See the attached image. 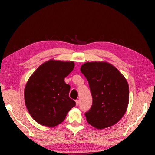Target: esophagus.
<instances>
[{
    "instance_id": "1",
    "label": "esophagus",
    "mask_w": 155,
    "mask_h": 155,
    "mask_svg": "<svg viewBox=\"0 0 155 155\" xmlns=\"http://www.w3.org/2000/svg\"><path fill=\"white\" fill-rule=\"evenodd\" d=\"M78 104H79V101H78V100H77V101H76V105L78 106Z\"/></svg>"
}]
</instances>
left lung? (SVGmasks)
<instances>
[{
  "instance_id": "1",
  "label": "left lung",
  "mask_w": 155,
  "mask_h": 155,
  "mask_svg": "<svg viewBox=\"0 0 155 155\" xmlns=\"http://www.w3.org/2000/svg\"><path fill=\"white\" fill-rule=\"evenodd\" d=\"M90 85L93 103L85 113L87 122L98 129L116 124L124 116L129 101L127 79L106 61L86 62L81 67Z\"/></svg>"
}]
</instances>
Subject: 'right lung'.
I'll return each mask as SVG.
<instances>
[{
  "label": "right lung",
  "instance_id": "obj_1",
  "mask_svg": "<svg viewBox=\"0 0 155 155\" xmlns=\"http://www.w3.org/2000/svg\"><path fill=\"white\" fill-rule=\"evenodd\" d=\"M74 68L73 61L50 59L38 68L25 88V102L31 116L39 124L56 127L76 105L69 97L70 86L64 78Z\"/></svg>",
  "mask_w": 155,
  "mask_h": 155
}]
</instances>
